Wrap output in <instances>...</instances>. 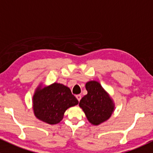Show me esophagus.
<instances>
[{"mask_svg":"<svg viewBox=\"0 0 153 153\" xmlns=\"http://www.w3.org/2000/svg\"><path fill=\"white\" fill-rule=\"evenodd\" d=\"M75 97H76L77 100H78V101H81V95H77Z\"/></svg>","mask_w":153,"mask_h":153,"instance_id":"esophagus-1","label":"esophagus"}]
</instances>
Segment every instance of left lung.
<instances>
[{
	"instance_id": "8db88e82",
	"label": "left lung",
	"mask_w": 153,
	"mask_h": 153,
	"mask_svg": "<svg viewBox=\"0 0 153 153\" xmlns=\"http://www.w3.org/2000/svg\"><path fill=\"white\" fill-rule=\"evenodd\" d=\"M87 94L79 102L91 124L98 126L109 120L115 111V103L109 94L99 82L89 81L86 83Z\"/></svg>"
}]
</instances>
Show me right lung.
<instances>
[{
  "label": "right lung",
  "mask_w": 153,
  "mask_h": 153,
  "mask_svg": "<svg viewBox=\"0 0 153 153\" xmlns=\"http://www.w3.org/2000/svg\"><path fill=\"white\" fill-rule=\"evenodd\" d=\"M43 84L40 83L32 96L34 115L48 124H58L62 121L66 110L77 105L78 101L64 84L55 82L44 86Z\"/></svg>",
  "instance_id": "obj_1"
}]
</instances>
